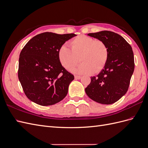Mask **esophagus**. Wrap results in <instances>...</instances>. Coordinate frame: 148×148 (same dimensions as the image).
Returning a JSON list of instances; mask_svg holds the SVG:
<instances>
[{"label":"esophagus","instance_id":"1","mask_svg":"<svg viewBox=\"0 0 148 148\" xmlns=\"http://www.w3.org/2000/svg\"><path fill=\"white\" fill-rule=\"evenodd\" d=\"M81 78H82V77H80V76H79V75H75V79H81Z\"/></svg>","mask_w":148,"mask_h":148}]
</instances>
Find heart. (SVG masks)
<instances>
[{"instance_id":"obj_1","label":"heart","mask_w":148,"mask_h":148,"mask_svg":"<svg viewBox=\"0 0 148 148\" xmlns=\"http://www.w3.org/2000/svg\"><path fill=\"white\" fill-rule=\"evenodd\" d=\"M71 49L66 44L58 50L57 57L60 65L70 70L79 60L82 63L72 70L80 74L98 73L104 68L108 60L109 49L101 40H95L86 35H79L70 41Z\"/></svg>"}]
</instances>
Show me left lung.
I'll use <instances>...</instances> for the list:
<instances>
[{
    "label": "left lung",
    "instance_id": "8db88e82",
    "mask_svg": "<svg viewBox=\"0 0 148 148\" xmlns=\"http://www.w3.org/2000/svg\"><path fill=\"white\" fill-rule=\"evenodd\" d=\"M88 35L106 44L109 58L101 72L91 77L85 92L89 98L100 104H113L128 91L135 69L132 48L122 36L112 31H102Z\"/></svg>",
    "mask_w": 148,
    "mask_h": 148
}]
</instances>
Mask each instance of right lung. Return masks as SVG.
<instances>
[{"label":"right lung","mask_w":148,"mask_h":148,"mask_svg":"<svg viewBox=\"0 0 148 148\" xmlns=\"http://www.w3.org/2000/svg\"><path fill=\"white\" fill-rule=\"evenodd\" d=\"M76 34L46 32L26 43L19 57V81L29 100L46 106L61 101L66 96L74 76L58 60L59 47Z\"/></svg>","instance_id":"right-lung-1"}]
</instances>
